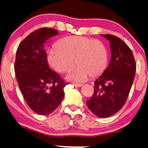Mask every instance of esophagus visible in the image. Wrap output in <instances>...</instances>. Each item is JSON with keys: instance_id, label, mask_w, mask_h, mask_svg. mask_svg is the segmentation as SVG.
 <instances>
[{"instance_id": "1", "label": "esophagus", "mask_w": 148, "mask_h": 148, "mask_svg": "<svg viewBox=\"0 0 148 148\" xmlns=\"http://www.w3.org/2000/svg\"><path fill=\"white\" fill-rule=\"evenodd\" d=\"M73 84L75 86H77V87H80V86H83V84H80V83H73Z\"/></svg>"}]
</instances>
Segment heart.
I'll return each instance as SVG.
<instances>
[{
  "mask_svg": "<svg viewBox=\"0 0 148 148\" xmlns=\"http://www.w3.org/2000/svg\"><path fill=\"white\" fill-rule=\"evenodd\" d=\"M77 69L70 75L72 80L83 81L90 75L97 77L104 72L109 55L104 44L100 40L81 36H70L60 39L57 46L49 49L47 60L59 73Z\"/></svg>",
  "mask_w": 148,
  "mask_h": 148,
  "instance_id": "obj_1",
  "label": "heart"
}]
</instances>
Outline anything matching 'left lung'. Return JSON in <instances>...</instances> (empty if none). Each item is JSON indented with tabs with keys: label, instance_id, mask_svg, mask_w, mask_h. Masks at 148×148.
<instances>
[{
	"label": "left lung",
	"instance_id": "8db88e82",
	"mask_svg": "<svg viewBox=\"0 0 148 148\" xmlns=\"http://www.w3.org/2000/svg\"><path fill=\"white\" fill-rule=\"evenodd\" d=\"M110 42L112 58L108 68L94 81V93L86 101L92 113L109 117L125 103L136 72L134 55L128 45L112 34H101Z\"/></svg>",
	"mask_w": 148,
	"mask_h": 148
}]
</instances>
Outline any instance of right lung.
Here are the masks:
<instances>
[{"instance_id":"right-lung-1","label":"right lung","mask_w":148,"mask_h":148,"mask_svg":"<svg viewBox=\"0 0 148 148\" xmlns=\"http://www.w3.org/2000/svg\"><path fill=\"white\" fill-rule=\"evenodd\" d=\"M58 31L41 28L28 35L19 44L16 54L14 71L25 101L41 115L52 113L64 97L68 84L49 67L45 42Z\"/></svg>"}]
</instances>
